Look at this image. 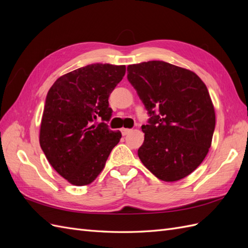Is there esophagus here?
I'll list each match as a JSON object with an SVG mask.
<instances>
[{"label": "esophagus", "mask_w": 248, "mask_h": 248, "mask_svg": "<svg viewBox=\"0 0 248 248\" xmlns=\"http://www.w3.org/2000/svg\"><path fill=\"white\" fill-rule=\"evenodd\" d=\"M130 131H131V129H128V128H122L121 129V132H122L123 136H126V134H128Z\"/></svg>", "instance_id": "obj_1"}]
</instances>
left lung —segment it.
<instances>
[{
	"label": "left lung",
	"instance_id": "8db88e82",
	"mask_svg": "<svg viewBox=\"0 0 248 248\" xmlns=\"http://www.w3.org/2000/svg\"><path fill=\"white\" fill-rule=\"evenodd\" d=\"M127 73L151 116L141 126L140 161L166 182L190 175L208 154L215 128L214 106L204 81L193 71L163 61L129 65Z\"/></svg>",
	"mask_w": 248,
	"mask_h": 248
}]
</instances>
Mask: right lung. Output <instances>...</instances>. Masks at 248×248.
Wrapping results in <instances>:
<instances>
[{"mask_svg": "<svg viewBox=\"0 0 248 248\" xmlns=\"http://www.w3.org/2000/svg\"><path fill=\"white\" fill-rule=\"evenodd\" d=\"M125 72V65H87L60 77L48 90L40 147L50 166L72 185L92 183L122 137L94 121L110 119L108 97Z\"/></svg>", "mask_w": 248, "mask_h": 248, "instance_id": "right-lung-1", "label": "right lung"}]
</instances>
